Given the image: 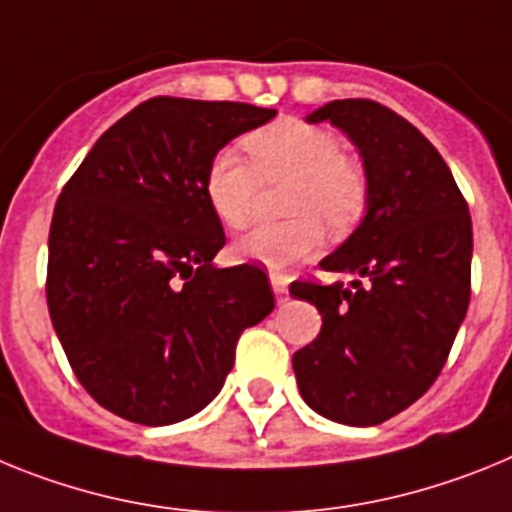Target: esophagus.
<instances>
[{
  "label": "esophagus",
  "instance_id": "1",
  "mask_svg": "<svg viewBox=\"0 0 512 512\" xmlns=\"http://www.w3.org/2000/svg\"><path fill=\"white\" fill-rule=\"evenodd\" d=\"M270 286H273V293H275V299H278V304H283L288 296V286H286V278L283 275H270Z\"/></svg>",
  "mask_w": 512,
  "mask_h": 512
}]
</instances>
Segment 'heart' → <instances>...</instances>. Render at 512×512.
<instances>
[{
  "label": "heart",
  "instance_id": "b5f03b06",
  "mask_svg": "<svg viewBox=\"0 0 512 512\" xmlns=\"http://www.w3.org/2000/svg\"><path fill=\"white\" fill-rule=\"evenodd\" d=\"M252 164L234 149L213 154L203 177V195L226 229H242L252 216L257 182L291 180L286 224H265L237 242L242 260L273 273L314 257L324 229L342 237L361 224L368 208V182L353 159L342 154L335 133L301 121H281L247 136Z\"/></svg>",
  "mask_w": 512,
  "mask_h": 512
}]
</instances>
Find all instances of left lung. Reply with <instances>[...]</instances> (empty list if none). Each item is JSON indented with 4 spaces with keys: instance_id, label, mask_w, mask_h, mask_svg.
I'll return each instance as SVG.
<instances>
[{
    "instance_id": "obj_1",
    "label": "left lung",
    "mask_w": 512,
    "mask_h": 512,
    "mask_svg": "<svg viewBox=\"0 0 512 512\" xmlns=\"http://www.w3.org/2000/svg\"><path fill=\"white\" fill-rule=\"evenodd\" d=\"M330 121L355 144L366 216L319 262L353 281L291 283L322 314L317 340L293 353L301 397L327 420L368 428L430 389L469 309L471 216L448 164L410 121L373 100H332Z\"/></svg>"
}]
</instances>
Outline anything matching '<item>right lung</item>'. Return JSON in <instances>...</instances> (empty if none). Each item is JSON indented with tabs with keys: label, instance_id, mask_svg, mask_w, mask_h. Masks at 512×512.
Instances as JSON below:
<instances>
[{
	"label": "right lung",
	"instance_id": "1",
	"mask_svg": "<svg viewBox=\"0 0 512 512\" xmlns=\"http://www.w3.org/2000/svg\"><path fill=\"white\" fill-rule=\"evenodd\" d=\"M273 108L154 97L102 133L48 234V311L92 399L123 420L172 425L201 412L237 340L273 311L255 265L213 268L221 221L203 195L216 151Z\"/></svg>",
	"mask_w": 512,
	"mask_h": 512
}]
</instances>
